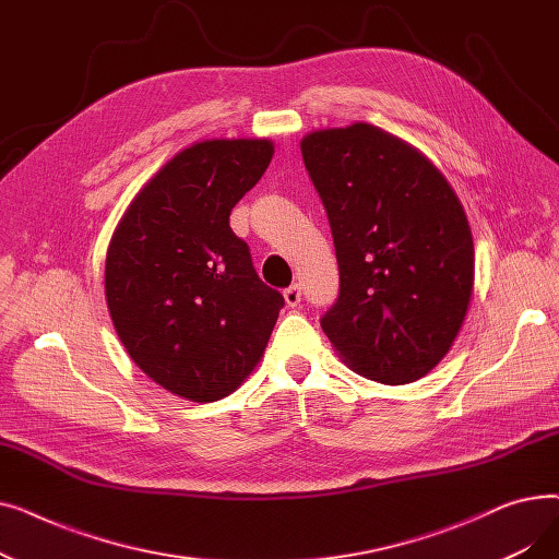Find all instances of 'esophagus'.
Segmentation results:
<instances>
[{"label":"esophagus","instance_id":"34e87169","mask_svg":"<svg viewBox=\"0 0 559 559\" xmlns=\"http://www.w3.org/2000/svg\"><path fill=\"white\" fill-rule=\"evenodd\" d=\"M283 299L289 308H297L301 304V289L299 285H289L285 292H283Z\"/></svg>","mask_w":559,"mask_h":559}]
</instances>
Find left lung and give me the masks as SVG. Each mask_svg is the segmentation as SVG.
<instances>
[{
	"instance_id": "8db88e82",
	"label": "left lung",
	"mask_w": 559,
	"mask_h": 559,
	"mask_svg": "<svg viewBox=\"0 0 559 559\" xmlns=\"http://www.w3.org/2000/svg\"><path fill=\"white\" fill-rule=\"evenodd\" d=\"M301 154L340 264V297L321 329L356 373L415 383L449 354L472 304L462 203L417 146L373 124L312 131Z\"/></svg>"
}]
</instances>
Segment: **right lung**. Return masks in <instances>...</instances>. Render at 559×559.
Segmentation results:
<instances>
[{"mask_svg": "<svg viewBox=\"0 0 559 559\" xmlns=\"http://www.w3.org/2000/svg\"><path fill=\"white\" fill-rule=\"evenodd\" d=\"M267 138L203 140L133 197L106 251V304L131 360L197 403L238 390L283 308L228 217L267 169Z\"/></svg>", "mask_w": 559, "mask_h": 559, "instance_id": "add662e5", "label": "right lung"}]
</instances>
